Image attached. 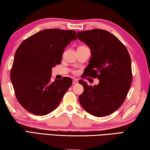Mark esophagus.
<instances>
[{
    "instance_id": "1",
    "label": "esophagus",
    "mask_w": 150,
    "mask_h": 150,
    "mask_svg": "<svg viewBox=\"0 0 150 150\" xmlns=\"http://www.w3.org/2000/svg\"><path fill=\"white\" fill-rule=\"evenodd\" d=\"M78 80L76 79H73V84H77L78 83Z\"/></svg>"
}]
</instances>
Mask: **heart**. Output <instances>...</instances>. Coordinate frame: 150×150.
<instances>
[{
	"mask_svg": "<svg viewBox=\"0 0 150 150\" xmlns=\"http://www.w3.org/2000/svg\"><path fill=\"white\" fill-rule=\"evenodd\" d=\"M74 73H76V72H75V71H74Z\"/></svg>",
	"mask_w": 150,
	"mask_h": 150,
	"instance_id": "heart-1",
	"label": "heart"
}]
</instances>
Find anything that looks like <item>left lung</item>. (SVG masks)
I'll return each instance as SVG.
<instances>
[{
    "label": "left lung",
    "mask_w": 150,
    "mask_h": 150,
    "mask_svg": "<svg viewBox=\"0 0 150 150\" xmlns=\"http://www.w3.org/2000/svg\"><path fill=\"white\" fill-rule=\"evenodd\" d=\"M77 37L91 50L92 57L85 69V75L99 80V83L93 87L85 81H79L84 88L79 100L93 116L110 115L124 102L132 81L128 51L115 35L106 30L79 32Z\"/></svg>",
    "instance_id": "left-lung-1"
}]
</instances>
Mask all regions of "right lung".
Masks as SVG:
<instances>
[{
	"label": "right lung",
	"mask_w": 150,
	"mask_h": 150,
	"mask_svg": "<svg viewBox=\"0 0 150 150\" xmlns=\"http://www.w3.org/2000/svg\"><path fill=\"white\" fill-rule=\"evenodd\" d=\"M77 38L74 30L46 29L24 40L18 47L11 79L18 101L30 112L46 115L59 105L72 79L65 77L51 83L52 68L60 64L65 47Z\"/></svg>",
	"instance_id": "1"
}]
</instances>
